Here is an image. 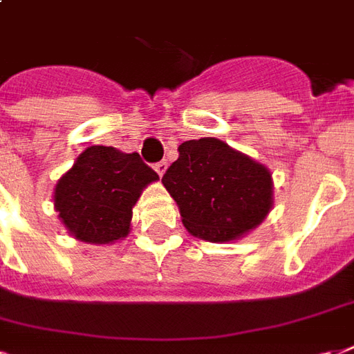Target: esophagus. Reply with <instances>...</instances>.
Masks as SVG:
<instances>
[{
    "instance_id": "34e87169",
    "label": "esophagus",
    "mask_w": 354,
    "mask_h": 354,
    "mask_svg": "<svg viewBox=\"0 0 354 354\" xmlns=\"http://www.w3.org/2000/svg\"><path fill=\"white\" fill-rule=\"evenodd\" d=\"M153 169H156V172H158L159 176H163V174H165V171H167V161H165V159H163V161H159V163H156V167H153Z\"/></svg>"
}]
</instances>
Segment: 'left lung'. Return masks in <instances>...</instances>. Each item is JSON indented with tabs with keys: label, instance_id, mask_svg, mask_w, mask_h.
<instances>
[{
	"label": "left lung",
	"instance_id": "obj_1",
	"mask_svg": "<svg viewBox=\"0 0 354 354\" xmlns=\"http://www.w3.org/2000/svg\"><path fill=\"white\" fill-rule=\"evenodd\" d=\"M178 153L161 182L189 234L237 241L273 209V174L260 161L215 137L182 142Z\"/></svg>",
	"mask_w": 354,
	"mask_h": 354
}]
</instances>
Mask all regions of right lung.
I'll list each match as a JSON object with an SVG mask.
<instances>
[{
    "label": "right lung",
    "instance_id": "obj_1",
    "mask_svg": "<svg viewBox=\"0 0 354 354\" xmlns=\"http://www.w3.org/2000/svg\"><path fill=\"white\" fill-rule=\"evenodd\" d=\"M158 180L137 152L94 145L57 180L53 207L72 237L91 245H111L128 237L133 206Z\"/></svg>",
    "mask_w": 354,
    "mask_h": 354
}]
</instances>
